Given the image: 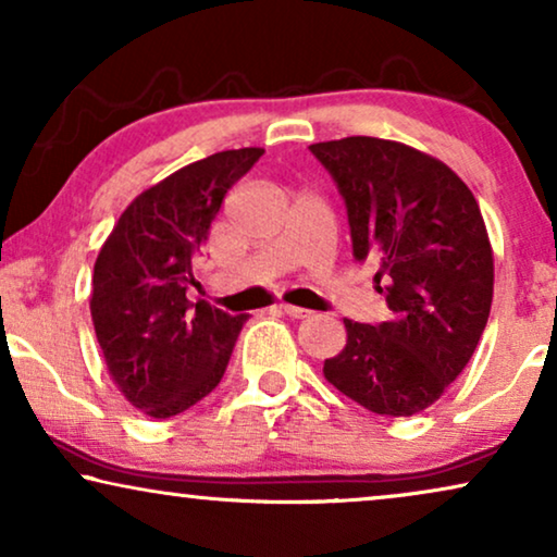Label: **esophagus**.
<instances>
[{
  "mask_svg": "<svg viewBox=\"0 0 557 557\" xmlns=\"http://www.w3.org/2000/svg\"><path fill=\"white\" fill-rule=\"evenodd\" d=\"M278 309L284 311V314H288V317H294V319H304V317H309L311 311L309 309H301V307H294V304H284L281 301L278 304Z\"/></svg>",
  "mask_w": 557,
  "mask_h": 557,
  "instance_id": "esophagus-1",
  "label": "esophagus"
}]
</instances>
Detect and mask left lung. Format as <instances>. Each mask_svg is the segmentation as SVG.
Returning <instances> with one entry per match:
<instances>
[{
	"label": "left lung",
	"mask_w": 557,
	"mask_h": 557,
	"mask_svg": "<svg viewBox=\"0 0 557 557\" xmlns=\"http://www.w3.org/2000/svg\"><path fill=\"white\" fill-rule=\"evenodd\" d=\"M347 205L355 258L377 263L393 317L345 319L326 383L377 416H416L467 368L492 309L494 256L459 174L408 144L347 136L309 147ZM384 286H379V281Z\"/></svg>",
	"instance_id": "left-lung-1"
}]
</instances>
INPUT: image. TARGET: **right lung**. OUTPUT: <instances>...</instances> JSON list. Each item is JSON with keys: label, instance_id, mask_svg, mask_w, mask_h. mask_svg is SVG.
Returning <instances> with one entry per match:
<instances>
[{"label": "right lung", "instance_id": "add662e5", "mask_svg": "<svg viewBox=\"0 0 557 557\" xmlns=\"http://www.w3.org/2000/svg\"><path fill=\"white\" fill-rule=\"evenodd\" d=\"M261 154V147L218 151L144 189L96 258V339L111 380L144 416H177L223 377L248 314L193 304L187 288L227 189Z\"/></svg>", "mask_w": 557, "mask_h": 557}]
</instances>
